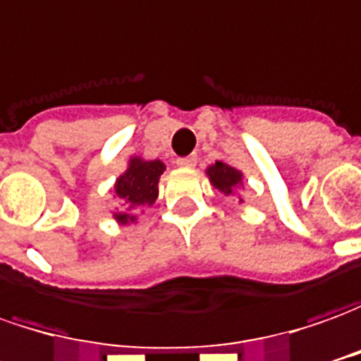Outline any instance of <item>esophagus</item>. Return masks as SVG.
Masks as SVG:
<instances>
[{
  "label": "esophagus",
  "mask_w": 361,
  "mask_h": 361,
  "mask_svg": "<svg viewBox=\"0 0 361 361\" xmlns=\"http://www.w3.org/2000/svg\"><path fill=\"white\" fill-rule=\"evenodd\" d=\"M180 168H193L195 164H197V158L195 156H188V158H178V161H176Z\"/></svg>",
  "instance_id": "esophagus-1"
}]
</instances>
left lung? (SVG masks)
Here are the masks:
<instances>
[{"mask_svg": "<svg viewBox=\"0 0 361 361\" xmlns=\"http://www.w3.org/2000/svg\"><path fill=\"white\" fill-rule=\"evenodd\" d=\"M205 173L215 190H219L227 197H239V201H243L241 190H245V176L241 170L233 168L227 161L217 160L207 166Z\"/></svg>", "mask_w": 361, "mask_h": 361, "instance_id": "8db88e82", "label": "left lung"}]
</instances>
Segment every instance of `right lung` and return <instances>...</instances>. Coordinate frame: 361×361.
Segmentation results:
<instances>
[{"label": "right lung", "instance_id": "right-lung-1", "mask_svg": "<svg viewBox=\"0 0 361 361\" xmlns=\"http://www.w3.org/2000/svg\"><path fill=\"white\" fill-rule=\"evenodd\" d=\"M166 171V164L161 160H144L140 156H132L126 170L120 173L112 195L120 200V212L112 213V219L118 225H130L138 221V213L146 207H152L158 200V183L160 176Z\"/></svg>", "mask_w": 361, "mask_h": 361}]
</instances>
